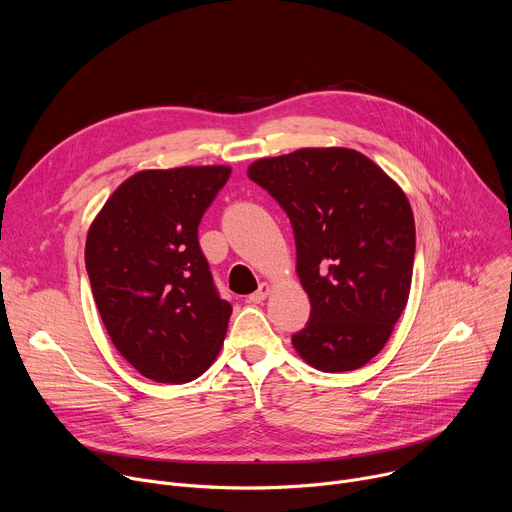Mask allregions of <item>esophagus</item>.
Here are the masks:
<instances>
[{
	"label": "esophagus",
	"mask_w": 512,
	"mask_h": 512,
	"mask_svg": "<svg viewBox=\"0 0 512 512\" xmlns=\"http://www.w3.org/2000/svg\"><path fill=\"white\" fill-rule=\"evenodd\" d=\"M269 294H271V285L263 281V283H259L257 291H253V294L247 298V302H249V304H261Z\"/></svg>",
	"instance_id": "obj_1"
}]
</instances>
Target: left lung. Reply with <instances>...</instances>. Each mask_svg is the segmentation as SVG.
I'll list each match as a JSON object with an SVG mask.
<instances>
[{"mask_svg": "<svg viewBox=\"0 0 512 512\" xmlns=\"http://www.w3.org/2000/svg\"><path fill=\"white\" fill-rule=\"evenodd\" d=\"M247 176L287 212L308 326L291 336L310 367L344 373L377 356L403 314L415 221L403 188L348 148H302L253 162Z\"/></svg>", "mask_w": 512, "mask_h": 512, "instance_id": "8db88e82", "label": "left lung"}]
</instances>
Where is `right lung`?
<instances>
[{
    "label": "right lung",
    "instance_id": "1",
    "mask_svg": "<svg viewBox=\"0 0 512 512\" xmlns=\"http://www.w3.org/2000/svg\"><path fill=\"white\" fill-rule=\"evenodd\" d=\"M229 166L141 170L93 218L85 263L101 320L145 379L188 383L221 352L233 308L198 245L204 210Z\"/></svg>",
    "mask_w": 512,
    "mask_h": 512
}]
</instances>
